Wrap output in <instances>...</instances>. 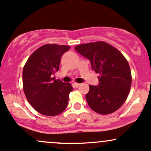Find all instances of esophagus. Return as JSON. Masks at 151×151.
<instances>
[{"instance_id": "34e87169", "label": "esophagus", "mask_w": 151, "mask_h": 151, "mask_svg": "<svg viewBox=\"0 0 151 151\" xmlns=\"http://www.w3.org/2000/svg\"><path fill=\"white\" fill-rule=\"evenodd\" d=\"M80 85V83H76V82H75V83H74V86L75 87V88H78Z\"/></svg>"}]
</instances>
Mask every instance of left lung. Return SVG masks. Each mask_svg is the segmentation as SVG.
<instances>
[{
	"mask_svg": "<svg viewBox=\"0 0 151 151\" xmlns=\"http://www.w3.org/2000/svg\"><path fill=\"white\" fill-rule=\"evenodd\" d=\"M75 50L90 60L93 70L100 74L98 85H90L85 96L89 106L100 114L113 113L125 102L131 88L127 61L116 48L103 41L81 44Z\"/></svg>",
	"mask_w": 151,
	"mask_h": 151,
	"instance_id": "1",
	"label": "left lung"
}]
</instances>
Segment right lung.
Instances as JSON below:
<instances>
[{
    "label": "right lung",
    "instance_id": "add662e5",
    "mask_svg": "<svg viewBox=\"0 0 151 151\" xmlns=\"http://www.w3.org/2000/svg\"><path fill=\"white\" fill-rule=\"evenodd\" d=\"M70 47L47 44L37 49L23 69V89L29 104L45 116H56L66 109L70 83L55 80L53 74L59 69L61 58Z\"/></svg>",
    "mask_w": 151,
    "mask_h": 151
}]
</instances>
